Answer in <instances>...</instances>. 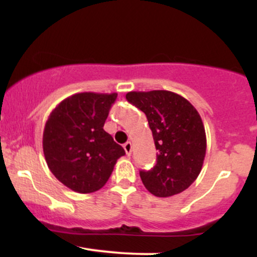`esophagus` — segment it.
I'll return each instance as SVG.
<instances>
[{
  "label": "esophagus",
  "mask_w": 257,
  "mask_h": 257,
  "mask_svg": "<svg viewBox=\"0 0 257 257\" xmlns=\"http://www.w3.org/2000/svg\"><path fill=\"white\" fill-rule=\"evenodd\" d=\"M123 147H124V151H125L126 155L131 156V155H132V150H133V145H132L131 141H128V143H125L124 146H123Z\"/></svg>",
  "instance_id": "1"
}]
</instances>
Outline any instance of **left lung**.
<instances>
[{
  "label": "left lung",
  "instance_id": "left-lung-1",
  "mask_svg": "<svg viewBox=\"0 0 257 257\" xmlns=\"http://www.w3.org/2000/svg\"><path fill=\"white\" fill-rule=\"evenodd\" d=\"M126 100L146 114L157 152V163L140 172L153 196L167 198L184 192L202 170L206 152L204 124L196 107L169 90L129 91Z\"/></svg>",
  "mask_w": 257,
  "mask_h": 257
}]
</instances>
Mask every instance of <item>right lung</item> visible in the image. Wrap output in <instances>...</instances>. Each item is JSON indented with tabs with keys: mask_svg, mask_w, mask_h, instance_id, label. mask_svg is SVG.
I'll return each mask as SVG.
<instances>
[{
	"mask_svg": "<svg viewBox=\"0 0 257 257\" xmlns=\"http://www.w3.org/2000/svg\"><path fill=\"white\" fill-rule=\"evenodd\" d=\"M117 93H77L59 102L43 131V153L53 175L77 193L107 182L123 147L104 131Z\"/></svg>",
	"mask_w": 257,
	"mask_h": 257,
	"instance_id": "add662e5",
	"label": "right lung"
}]
</instances>
